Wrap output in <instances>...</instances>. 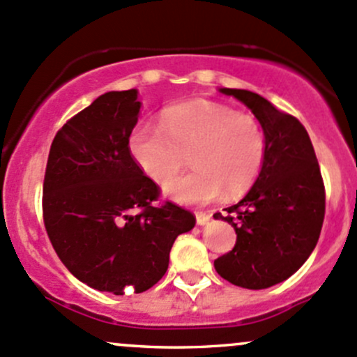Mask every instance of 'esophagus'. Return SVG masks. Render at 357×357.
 Listing matches in <instances>:
<instances>
[{
	"mask_svg": "<svg viewBox=\"0 0 357 357\" xmlns=\"http://www.w3.org/2000/svg\"><path fill=\"white\" fill-rule=\"evenodd\" d=\"M209 218H211V215L206 211H196V222L197 225H206V223L209 222Z\"/></svg>",
	"mask_w": 357,
	"mask_h": 357,
	"instance_id": "34e87169",
	"label": "esophagus"
}]
</instances>
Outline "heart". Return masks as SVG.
Segmentation results:
<instances>
[{
  "label": "heart",
  "mask_w": 357,
  "mask_h": 357,
  "mask_svg": "<svg viewBox=\"0 0 357 357\" xmlns=\"http://www.w3.org/2000/svg\"><path fill=\"white\" fill-rule=\"evenodd\" d=\"M128 151L137 167L161 187L178 174L189 153L194 170L172 182L167 192L180 203L203 204L223 190L237 196L255 183L264 163L266 137L249 113L196 99L165 109L161 125H135Z\"/></svg>",
  "instance_id": "b5f03b06"
}]
</instances>
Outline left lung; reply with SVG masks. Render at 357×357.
<instances>
[{"label":"left lung","instance_id":"1","mask_svg":"<svg viewBox=\"0 0 357 357\" xmlns=\"http://www.w3.org/2000/svg\"><path fill=\"white\" fill-rule=\"evenodd\" d=\"M244 102L263 127L266 154L259 177L241 203L215 218L229 222L237 241L215 259V270L230 284L266 289L287 280L310 258L325 218V183L304 125L259 94L227 89Z\"/></svg>","mask_w":357,"mask_h":357}]
</instances>
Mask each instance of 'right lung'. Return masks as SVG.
<instances>
[{"instance_id": "right-lung-1", "label": "right lung", "mask_w": 357, "mask_h": 357, "mask_svg": "<svg viewBox=\"0 0 357 357\" xmlns=\"http://www.w3.org/2000/svg\"><path fill=\"white\" fill-rule=\"evenodd\" d=\"M137 91H112L56 132L43 183V218L67 270L89 287L123 296L151 289L172 245L196 225L189 209L160 201V187L128 151Z\"/></svg>"}]
</instances>
